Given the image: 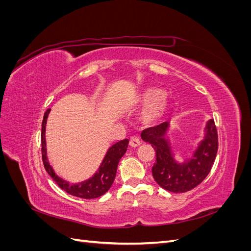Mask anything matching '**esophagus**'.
<instances>
[{"mask_svg":"<svg viewBox=\"0 0 251 251\" xmlns=\"http://www.w3.org/2000/svg\"><path fill=\"white\" fill-rule=\"evenodd\" d=\"M140 139L139 137H137V136H133V137H131L130 139V146L132 148H137L140 146Z\"/></svg>","mask_w":251,"mask_h":251,"instance_id":"obj_1","label":"esophagus"}]
</instances>
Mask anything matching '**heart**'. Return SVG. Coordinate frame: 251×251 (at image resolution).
<instances>
[{"instance_id":"b5f03b06","label":"heart","mask_w":251,"mask_h":251,"mask_svg":"<svg viewBox=\"0 0 251 251\" xmlns=\"http://www.w3.org/2000/svg\"><path fill=\"white\" fill-rule=\"evenodd\" d=\"M135 103L146 107L140 119L144 126H153L162 120L171 107V100L163 89L151 86L144 88L135 97Z\"/></svg>"}]
</instances>
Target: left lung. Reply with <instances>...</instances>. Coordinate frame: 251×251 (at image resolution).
I'll use <instances>...</instances> for the list:
<instances>
[{
    "label": "left lung",
    "mask_w": 251,
    "mask_h": 251,
    "mask_svg": "<svg viewBox=\"0 0 251 251\" xmlns=\"http://www.w3.org/2000/svg\"><path fill=\"white\" fill-rule=\"evenodd\" d=\"M171 127L170 123H163L147 128L141 133V138L151 143L156 151V162L151 169L155 181L166 191L184 193L200 184L209 174L218 151L217 128L214 119H209L204 126L203 138L192 155L179 161L168 137Z\"/></svg>",
    "instance_id": "8db88e82"
}]
</instances>
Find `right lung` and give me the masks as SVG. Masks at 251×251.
Returning a JSON list of instances; mask_svg holds the SVG:
<instances>
[{
  "instance_id": "obj_1",
  "label": "right lung",
  "mask_w": 251,
  "mask_h": 251,
  "mask_svg": "<svg viewBox=\"0 0 251 251\" xmlns=\"http://www.w3.org/2000/svg\"><path fill=\"white\" fill-rule=\"evenodd\" d=\"M50 111L51 109H48L45 112L42 123V158L46 172L50 175V177L55 181V183L60 188L72 196L83 199H94L102 196L109 191L113 184L114 179H115L116 176L118 162L126 151L128 139L120 140L114 143L112 147L108 149L100 168L97 169L93 176L80 182H75V183L74 182H69L68 180L59 177L55 173L54 169L50 164L47 156L46 125Z\"/></svg>"
}]
</instances>
